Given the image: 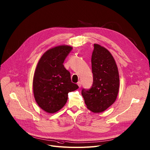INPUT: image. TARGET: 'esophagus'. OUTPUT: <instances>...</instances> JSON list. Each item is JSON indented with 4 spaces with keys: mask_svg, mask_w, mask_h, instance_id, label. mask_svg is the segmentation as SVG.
<instances>
[{
    "mask_svg": "<svg viewBox=\"0 0 150 150\" xmlns=\"http://www.w3.org/2000/svg\"><path fill=\"white\" fill-rule=\"evenodd\" d=\"M77 84H78V86H79V87H81V83L80 81H78V82L77 83Z\"/></svg>",
    "mask_w": 150,
    "mask_h": 150,
    "instance_id": "obj_1",
    "label": "esophagus"
}]
</instances>
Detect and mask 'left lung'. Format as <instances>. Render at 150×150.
<instances>
[{
    "label": "left lung",
    "mask_w": 150,
    "mask_h": 150,
    "mask_svg": "<svg viewBox=\"0 0 150 150\" xmlns=\"http://www.w3.org/2000/svg\"><path fill=\"white\" fill-rule=\"evenodd\" d=\"M93 82L81 94L87 108L96 113L105 111L116 101L119 88V76L115 60L108 50L94 44L92 55Z\"/></svg>",
    "instance_id": "1"
}]
</instances>
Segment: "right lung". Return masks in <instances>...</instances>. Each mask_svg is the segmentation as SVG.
I'll use <instances>...</instances> for the list:
<instances>
[{"instance_id":"1","label":"right lung","mask_w":150,"mask_h":150,"mask_svg":"<svg viewBox=\"0 0 150 150\" xmlns=\"http://www.w3.org/2000/svg\"><path fill=\"white\" fill-rule=\"evenodd\" d=\"M72 47L60 45L46 51L37 64L33 78V93L38 106L48 113L62 109L68 93L78 88L72 83L71 74L63 65Z\"/></svg>"}]
</instances>
